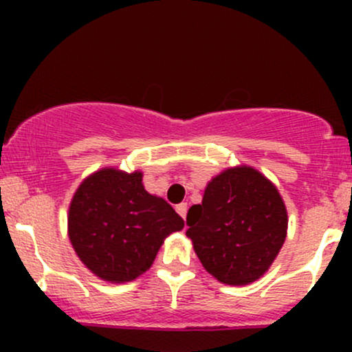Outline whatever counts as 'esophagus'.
Wrapping results in <instances>:
<instances>
[{"instance_id":"obj_1","label":"esophagus","mask_w":352,"mask_h":352,"mask_svg":"<svg viewBox=\"0 0 352 352\" xmlns=\"http://www.w3.org/2000/svg\"><path fill=\"white\" fill-rule=\"evenodd\" d=\"M175 210H177V213H179V215L185 220V217H187V210H188L187 204H180V205H177Z\"/></svg>"}]
</instances>
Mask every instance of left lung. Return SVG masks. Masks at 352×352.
<instances>
[{
	"label": "left lung",
	"mask_w": 352,
	"mask_h": 352,
	"mask_svg": "<svg viewBox=\"0 0 352 352\" xmlns=\"http://www.w3.org/2000/svg\"><path fill=\"white\" fill-rule=\"evenodd\" d=\"M187 225L204 268L225 285L241 286L268 272L285 243L288 213L272 182L241 165L208 182Z\"/></svg>",
	"instance_id": "left-lung-1"
}]
</instances>
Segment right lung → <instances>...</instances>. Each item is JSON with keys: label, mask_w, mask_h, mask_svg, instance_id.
Here are the masks:
<instances>
[{"label": "right lung", "mask_w": 352, "mask_h": 352, "mask_svg": "<svg viewBox=\"0 0 352 352\" xmlns=\"http://www.w3.org/2000/svg\"><path fill=\"white\" fill-rule=\"evenodd\" d=\"M184 220L142 185V172L102 168L76 190L67 215L79 260L100 280L125 283L151 268L164 240Z\"/></svg>", "instance_id": "1"}]
</instances>
